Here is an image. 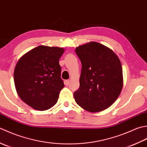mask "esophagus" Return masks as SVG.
Segmentation results:
<instances>
[{"instance_id": "34e87169", "label": "esophagus", "mask_w": 147, "mask_h": 147, "mask_svg": "<svg viewBox=\"0 0 147 147\" xmlns=\"http://www.w3.org/2000/svg\"><path fill=\"white\" fill-rule=\"evenodd\" d=\"M70 82H71L70 80H67L65 81V84L66 86H69L70 84Z\"/></svg>"}]
</instances>
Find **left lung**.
I'll list each match as a JSON object with an SVG mask.
<instances>
[{
  "label": "left lung",
  "mask_w": 147,
  "mask_h": 147,
  "mask_svg": "<svg viewBox=\"0 0 147 147\" xmlns=\"http://www.w3.org/2000/svg\"><path fill=\"white\" fill-rule=\"evenodd\" d=\"M82 63L76 103L87 111L98 112L110 107L123 87V74L117 55L104 45L90 42L76 47Z\"/></svg>",
  "instance_id": "obj_1"
}]
</instances>
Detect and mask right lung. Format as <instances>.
I'll return each instance as SVG.
<instances>
[{"label": "right lung", "mask_w": 147, "mask_h": 147, "mask_svg": "<svg viewBox=\"0 0 147 147\" xmlns=\"http://www.w3.org/2000/svg\"><path fill=\"white\" fill-rule=\"evenodd\" d=\"M64 52L63 47L39 46L18 61L14 71L15 88L22 100L32 109L44 111L58 101L65 86L59 64Z\"/></svg>", "instance_id": "1"}]
</instances>
